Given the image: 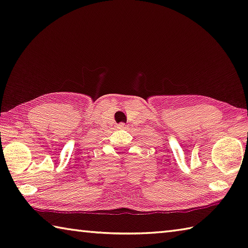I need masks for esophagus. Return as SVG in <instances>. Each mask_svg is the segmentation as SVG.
<instances>
[{
  "label": "esophagus",
  "mask_w": 248,
  "mask_h": 248,
  "mask_svg": "<svg viewBox=\"0 0 248 248\" xmlns=\"http://www.w3.org/2000/svg\"><path fill=\"white\" fill-rule=\"evenodd\" d=\"M124 126H125V125H124V123H121V124H119V127H120V128H124Z\"/></svg>",
  "instance_id": "1"
}]
</instances>
